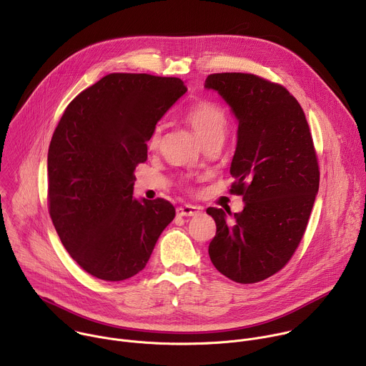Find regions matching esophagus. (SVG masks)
Returning <instances> with one entry per match:
<instances>
[{"label":"esophagus","instance_id":"obj_1","mask_svg":"<svg viewBox=\"0 0 366 366\" xmlns=\"http://www.w3.org/2000/svg\"><path fill=\"white\" fill-rule=\"evenodd\" d=\"M199 212H201L199 207L189 205V204H185V205H181V207L177 208V214L178 216H185V217L197 216V214H199Z\"/></svg>","mask_w":366,"mask_h":366}]
</instances>
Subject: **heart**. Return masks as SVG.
I'll use <instances>...</instances> for the list:
<instances>
[{"mask_svg": "<svg viewBox=\"0 0 366 366\" xmlns=\"http://www.w3.org/2000/svg\"><path fill=\"white\" fill-rule=\"evenodd\" d=\"M184 120L192 127L199 140L207 146L212 143H223L229 120L224 110L216 102L212 101H198L184 112ZM162 142V124H154L149 137L147 146L152 150H156Z\"/></svg>", "mask_w": 366, "mask_h": 366, "instance_id": "heart-1", "label": "heart"}]
</instances>
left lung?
Segmentation results:
<instances>
[{
  "instance_id": "obj_1",
  "label": "left lung",
  "mask_w": 366,
  "mask_h": 366,
  "mask_svg": "<svg viewBox=\"0 0 366 366\" xmlns=\"http://www.w3.org/2000/svg\"><path fill=\"white\" fill-rule=\"evenodd\" d=\"M216 89L239 120L230 192L244 208L208 207L216 236L213 265L229 280L254 284L280 272L297 250L319 191L320 169L305 114L290 91L253 74H212Z\"/></svg>"
}]
</instances>
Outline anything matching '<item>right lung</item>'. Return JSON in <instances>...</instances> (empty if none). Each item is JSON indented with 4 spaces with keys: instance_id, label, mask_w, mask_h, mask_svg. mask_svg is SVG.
<instances>
[{
    "instance_id": "add662e5",
    "label": "right lung",
    "mask_w": 366,
    "mask_h": 366,
    "mask_svg": "<svg viewBox=\"0 0 366 366\" xmlns=\"http://www.w3.org/2000/svg\"><path fill=\"white\" fill-rule=\"evenodd\" d=\"M187 92L175 76L109 74L64 112L47 153V205L75 262L102 281H123L147 264L175 208L134 199V169L147 137Z\"/></svg>"
}]
</instances>
